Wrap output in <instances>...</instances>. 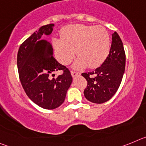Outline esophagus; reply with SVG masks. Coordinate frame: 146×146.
Masks as SVG:
<instances>
[{
    "label": "esophagus",
    "instance_id": "obj_1",
    "mask_svg": "<svg viewBox=\"0 0 146 146\" xmlns=\"http://www.w3.org/2000/svg\"><path fill=\"white\" fill-rule=\"evenodd\" d=\"M71 74H72V76L73 77H76V76H78L80 74V72H75V71H72L71 72Z\"/></svg>",
    "mask_w": 146,
    "mask_h": 146
}]
</instances>
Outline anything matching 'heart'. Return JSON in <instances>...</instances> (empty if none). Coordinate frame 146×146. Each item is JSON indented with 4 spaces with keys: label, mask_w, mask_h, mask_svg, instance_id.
Returning <instances> with one entry per match:
<instances>
[{
    "label": "heart",
    "mask_w": 146,
    "mask_h": 146,
    "mask_svg": "<svg viewBox=\"0 0 146 146\" xmlns=\"http://www.w3.org/2000/svg\"><path fill=\"white\" fill-rule=\"evenodd\" d=\"M60 38H54L52 44L59 61L68 64L74 52L79 58L74 64L77 69L86 66L91 69L100 66L106 60L110 50V37L102 26L76 24L61 29Z\"/></svg>",
    "instance_id": "1"
}]
</instances>
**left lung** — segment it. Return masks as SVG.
Wrapping results in <instances>:
<instances>
[{
	"mask_svg": "<svg viewBox=\"0 0 146 146\" xmlns=\"http://www.w3.org/2000/svg\"><path fill=\"white\" fill-rule=\"evenodd\" d=\"M126 55L121 38L116 32L112 35V44L106 60L95 71L82 73L87 80L85 97L93 103L102 104L111 99L118 91L123 78Z\"/></svg>",
	"mask_w": 146,
	"mask_h": 146,
	"instance_id": "8db88e82",
	"label": "left lung"
}]
</instances>
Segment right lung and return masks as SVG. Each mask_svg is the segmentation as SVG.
Returning <instances> with one entry per match:
<instances>
[{
	"label": "right lung",
	"instance_id": "add662e5",
	"mask_svg": "<svg viewBox=\"0 0 146 146\" xmlns=\"http://www.w3.org/2000/svg\"><path fill=\"white\" fill-rule=\"evenodd\" d=\"M53 24L44 25L20 45L17 53L19 77L27 96L41 108L53 110L65 100L72 82L70 71L52 55L51 44L44 38L52 33ZM62 70L54 78V73Z\"/></svg>",
	"mask_w": 146,
	"mask_h": 146
}]
</instances>
